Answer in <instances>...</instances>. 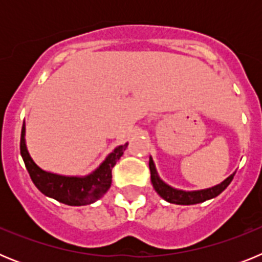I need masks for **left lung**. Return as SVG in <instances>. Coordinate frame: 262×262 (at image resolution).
I'll list each match as a JSON object with an SVG mask.
<instances>
[{
  "label": "left lung",
  "instance_id": "obj_1",
  "mask_svg": "<svg viewBox=\"0 0 262 262\" xmlns=\"http://www.w3.org/2000/svg\"><path fill=\"white\" fill-rule=\"evenodd\" d=\"M149 170H151L152 185H154V189L157 191V194H159L163 200H165L166 202L176 203V205H195V203L205 202V201L215 198V196L219 195V194L231 184L233 176H235V173H232V174H231L230 177H227L223 182H221L219 185H215V186L212 187H209V189L185 191L180 190V189H176V187L169 186L168 184H165V182L160 178L152 157H149Z\"/></svg>",
  "mask_w": 262,
  "mask_h": 262
}]
</instances>
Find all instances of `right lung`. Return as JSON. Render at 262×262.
I'll list each match as a JSON object with an SVG mask.
<instances>
[{"instance_id":"obj_1","label":"right lung","mask_w":262,"mask_h":262,"mask_svg":"<svg viewBox=\"0 0 262 262\" xmlns=\"http://www.w3.org/2000/svg\"><path fill=\"white\" fill-rule=\"evenodd\" d=\"M26 126L20 134V155L32 182L45 195L68 206H85L98 201L111 186V169L126 151L127 143L107 155L102 164L86 176H61L46 172L30 156L26 147Z\"/></svg>"}]
</instances>
